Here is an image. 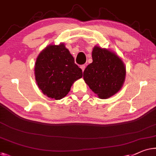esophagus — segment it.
Returning a JSON list of instances; mask_svg holds the SVG:
<instances>
[{
	"label": "esophagus",
	"mask_w": 156,
	"mask_h": 156,
	"mask_svg": "<svg viewBox=\"0 0 156 156\" xmlns=\"http://www.w3.org/2000/svg\"><path fill=\"white\" fill-rule=\"evenodd\" d=\"M85 67H86V65H81V66H80V68L82 69V72L84 71V69H85Z\"/></svg>",
	"instance_id": "34e87169"
}]
</instances>
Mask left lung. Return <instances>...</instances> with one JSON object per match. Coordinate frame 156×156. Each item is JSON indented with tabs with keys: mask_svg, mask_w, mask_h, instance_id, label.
<instances>
[{
	"mask_svg": "<svg viewBox=\"0 0 156 156\" xmlns=\"http://www.w3.org/2000/svg\"><path fill=\"white\" fill-rule=\"evenodd\" d=\"M93 62L83 71V80L98 98L106 99L117 93L125 80V64L113 52L99 46L92 51Z\"/></svg>",
	"mask_w": 156,
	"mask_h": 156,
	"instance_id": "left-lung-1",
	"label": "left lung"
}]
</instances>
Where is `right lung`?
Wrapping results in <instances>:
<instances>
[{
	"mask_svg": "<svg viewBox=\"0 0 156 156\" xmlns=\"http://www.w3.org/2000/svg\"><path fill=\"white\" fill-rule=\"evenodd\" d=\"M35 79L43 94L60 100L70 91L73 83L82 77V70L64 44L49 45L38 55Z\"/></svg>",
	"mask_w": 156,
	"mask_h": 156,
	"instance_id": "add662e5",
	"label": "right lung"
}]
</instances>
